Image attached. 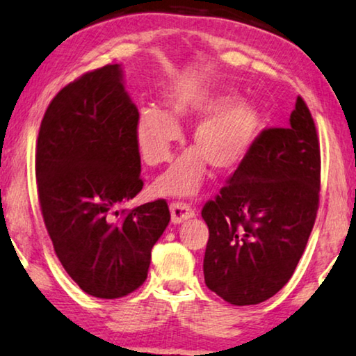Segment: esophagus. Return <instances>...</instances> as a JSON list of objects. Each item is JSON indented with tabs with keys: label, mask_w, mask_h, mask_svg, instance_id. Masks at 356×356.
I'll return each mask as SVG.
<instances>
[{
	"label": "esophagus",
	"mask_w": 356,
	"mask_h": 356,
	"mask_svg": "<svg viewBox=\"0 0 356 356\" xmlns=\"http://www.w3.org/2000/svg\"><path fill=\"white\" fill-rule=\"evenodd\" d=\"M170 212H172L173 223H183L195 215L194 209H191L186 202H172L170 205Z\"/></svg>",
	"instance_id": "34e87169"
}]
</instances>
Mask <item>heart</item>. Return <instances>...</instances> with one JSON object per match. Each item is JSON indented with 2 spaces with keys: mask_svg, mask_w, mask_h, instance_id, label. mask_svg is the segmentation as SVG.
<instances>
[{
  "mask_svg": "<svg viewBox=\"0 0 356 356\" xmlns=\"http://www.w3.org/2000/svg\"><path fill=\"white\" fill-rule=\"evenodd\" d=\"M234 95L218 91H189L175 96L170 114L156 107H144L138 114L136 141L149 165H161L172 157L181 131L177 122L204 118L193 131V146L154 184L163 195L197 193L205 177V162L216 172H229L244 161L264 125L259 106L236 101Z\"/></svg>",
  "mask_w": 356,
  "mask_h": 356,
  "instance_id": "1",
  "label": "heart"
}]
</instances>
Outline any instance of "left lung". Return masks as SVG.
I'll use <instances>...</instances> for the list:
<instances>
[{
	"instance_id": "obj_1",
	"label": "left lung",
	"mask_w": 356,
	"mask_h": 356,
	"mask_svg": "<svg viewBox=\"0 0 356 356\" xmlns=\"http://www.w3.org/2000/svg\"><path fill=\"white\" fill-rule=\"evenodd\" d=\"M289 128H265L213 200L205 284L233 305H257L296 271L316 220L321 156L315 122L297 97Z\"/></svg>"
}]
</instances>
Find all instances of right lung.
<instances>
[{
  "label": "right lung",
  "instance_id": "right-lung-1",
  "mask_svg": "<svg viewBox=\"0 0 356 356\" xmlns=\"http://www.w3.org/2000/svg\"><path fill=\"white\" fill-rule=\"evenodd\" d=\"M138 114L114 64L64 86L40 125L35 172L44 226L67 275L97 298L143 286L170 221L165 199L117 210L144 184Z\"/></svg>",
  "mask_w": 356,
  "mask_h": 356
}]
</instances>
